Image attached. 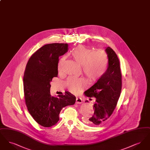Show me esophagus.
Wrapping results in <instances>:
<instances>
[{"mask_svg":"<svg viewBox=\"0 0 150 150\" xmlns=\"http://www.w3.org/2000/svg\"><path fill=\"white\" fill-rule=\"evenodd\" d=\"M82 102H83V100H82V99L81 98L76 97V103L80 104V103H82Z\"/></svg>","mask_w":150,"mask_h":150,"instance_id":"esophagus-1","label":"esophagus"}]
</instances>
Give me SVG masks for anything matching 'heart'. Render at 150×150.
<instances>
[{"label":"heart","instance_id":"1","mask_svg":"<svg viewBox=\"0 0 150 150\" xmlns=\"http://www.w3.org/2000/svg\"><path fill=\"white\" fill-rule=\"evenodd\" d=\"M70 56L76 64L81 66L84 74L91 81L100 78L106 71L108 58L104 50H98L93 51L84 45H80L71 51ZM64 57H61L58 63V70L59 72L64 71ZM66 85L72 93H78L86 88V83L82 79L71 77L66 81Z\"/></svg>","mask_w":150,"mask_h":150}]
</instances>
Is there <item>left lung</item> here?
Instances as JSON below:
<instances>
[{"label": "left lung", "instance_id": "1", "mask_svg": "<svg viewBox=\"0 0 150 150\" xmlns=\"http://www.w3.org/2000/svg\"><path fill=\"white\" fill-rule=\"evenodd\" d=\"M106 52L108 58L107 70L96 83L84 92L88 97L96 98L93 105L94 112L87 120V122L94 126L105 122L113 113L122 88L119 59L114 50L110 47H107Z\"/></svg>", "mask_w": 150, "mask_h": 150}]
</instances>
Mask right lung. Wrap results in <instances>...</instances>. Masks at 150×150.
I'll list each match as a JSON object with an SVG mask.
<instances>
[{
	"mask_svg": "<svg viewBox=\"0 0 150 150\" xmlns=\"http://www.w3.org/2000/svg\"><path fill=\"white\" fill-rule=\"evenodd\" d=\"M67 50V44L44 45L33 54L25 68L23 79L25 103L35 121L44 127L57 124L62 108L76 101V97L67 92L57 97L50 96V82L58 75L59 57Z\"/></svg>",
	"mask_w": 150,
	"mask_h": 150,
	"instance_id": "right-lung-1",
	"label": "right lung"
}]
</instances>
